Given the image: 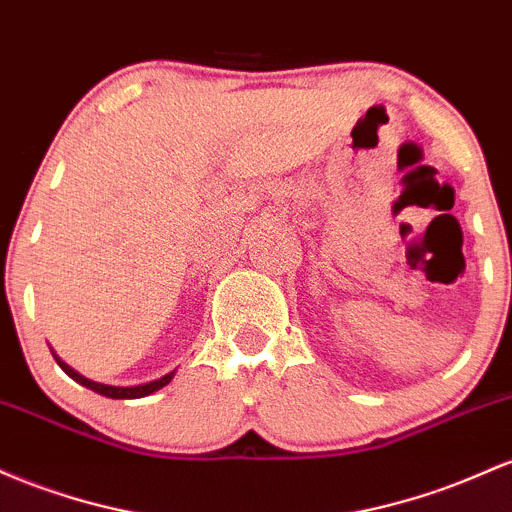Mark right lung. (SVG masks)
Returning <instances> with one entry per match:
<instances>
[{"label": "right lung", "instance_id": "right-lung-1", "mask_svg": "<svg viewBox=\"0 0 512 512\" xmlns=\"http://www.w3.org/2000/svg\"><path fill=\"white\" fill-rule=\"evenodd\" d=\"M55 360H57V365H60L62 370H65L67 375L72 377V380H77L79 384H84V387L94 389V392H99L103 396H111V399H140V396H147V394L157 392V389L166 387V384L171 382V377H174V372H169V375H164L162 380H154V382H149V384H140V387H108V384L86 380V377L79 375V372H74L70 365L62 363V360L57 358V355H55Z\"/></svg>", "mask_w": 512, "mask_h": 512}]
</instances>
